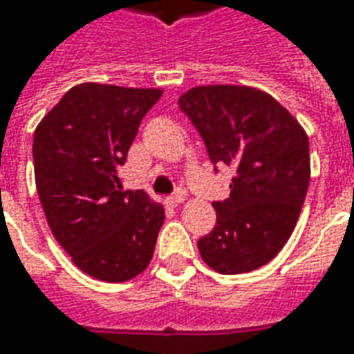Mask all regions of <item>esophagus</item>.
<instances>
[{
  "instance_id": "esophagus-1",
  "label": "esophagus",
  "mask_w": 354,
  "mask_h": 354,
  "mask_svg": "<svg viewBox=\"0 0 354 354\" xmlns=\"http://www.w3.org/2000/svg\"><path fill=\"white\" fill-rule=\"evenodd\" d=\"M184 201H185L184 195H182V193H176V195H172V197L167 199V205H170V207H178V205H182Z\"/></svg>"
}]
</instances>
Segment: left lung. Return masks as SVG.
I'll use <instances>...</instances> for the list:
<instances>
[{
  "label": "left lung",
  "instance_id": "left-lung-1",
  "mask_svg": "<svg viewBox=\"0 0 354 354\" xmlns=\"http://www.w3.org/2000/svg\"><path fill=\"white\" fill-rule=\"evenodd\" d=\"M214 165L235 170L230 199L216 201V225L201 258L222 274L248 273L281 252L296 227L309 178V138L271 94L245 85H203L178 98Z\"/></svg>",
  "mask_w": 354,
  "mask_h": 354
}]
</instances>
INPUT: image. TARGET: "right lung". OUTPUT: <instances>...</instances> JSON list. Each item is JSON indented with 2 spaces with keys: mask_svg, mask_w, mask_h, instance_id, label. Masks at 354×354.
<instances>
[{
  "mask_svg": "<svg viewBox=\"0 0 354 354\" xmlns=\"http://www.w3.org/2000/svg\"><path fill=\"white\" fill-rule=\"evenodd\" d=\"M161 94L81 83L35 129V187L47 223L73 263L98 281H131L153 258L165 208L142 189L123 192L117 170Z\"/></svg>",
  "mask_w": 354,
  "mask_h": 354,
  "instance_id": "obj_1",
  "label": "right lung"
}]
</instances>
